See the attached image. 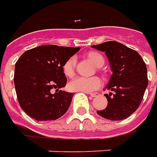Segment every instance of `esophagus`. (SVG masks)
<instances>
[{
    "label": "esophagus",
    "mask_w": 157,
    "mask_h": 157,
    "mask_svg": "<svg viewBox=\"0 0 157 157\" xmlns=\"http://www.w3.org/2000/svg\"><path fill=\"white\" fill-rule=\"evenodd\" d=\"M90 95H91L93 98H95V97H98V96L99 95V94H98V93H94V94H91Z\"/></svg>",
    "instance_id": "esophagus-1"
}]
</instances>
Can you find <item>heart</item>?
Segmentation results:
<instances>
[{"label": "heart", "instance_id": "b5f03b06", "mask_svg": "<svg viewBox=\"0 0 157 157\" xmlns=\"http://www.w3.org/2000/svg\"><path fill=\"white\" fill-rule=\"evenodd\" d=\"M87 57L95 66L101 67L105 63V59L101 54L96 52H90ZM76 59L75 57L69 58L63 64V72L67 77H72L75 74V68ZM102 85V82L98 77H75L68 84V88L72 92H82V93H93Z\"/></svg>", "mask_w": 157, "mask_h": 157}]
</instances>
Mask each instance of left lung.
Segmentation results:
<instances>
[{
	"label": "left lung",
	"mask_w": 157,
	"mask_h": 157,
	"mask_svg": "<svg viewBox=\"0 0 157 157\" xmlns=\"http://www.w3.org/2000/svg\"><path fill=\"white\" fill-rule=\"evenodd\" d=\"M92 48L105 52L112 71L105 86L111 91L105 94L108 105L97 113L108 120H124L139 108L143 99L148 86L146 65L135 50L117 41H106Z\"/></svg>",
	"instance_id": "obj_1"
}]
</instances>
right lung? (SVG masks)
I'll use <instances>...</instances> for the list:
<instances>
[{"instance_id": "obj_1", "label": "right lung", "mask_w": 157, "mask_h": 157, "mask_svg": "<svg viewBox=\"0 0 157 157\" xmlns=\"http://www.w3.org/2000/svg\"><path fill=\"white\" fill-rule=\"evenodd\" d=\"M80 48L44 45L25 52L15 63L14 86L17 100L28 116L40 121H54L69 109L74 94L62 90L67 78L64 62ZM55 89L52 94V90Z\"/></svg>"}]
</instances>
